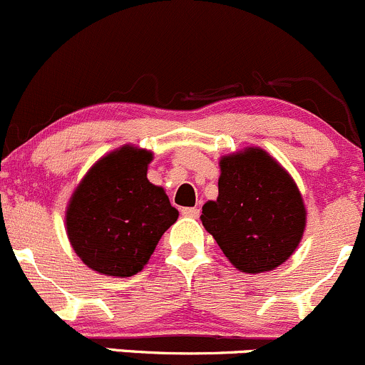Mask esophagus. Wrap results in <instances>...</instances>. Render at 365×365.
Returning <instances> with one entry per match:
<instances>
[{
	"mask_svg": "<svg viewBox=\"0 0 365 365\" xmlns=\"http://www.w3.org/2000/svg\"><path fill=\"white\" fill-rule=\"evenodd\" d=\"M181 212H182V216H186V217H198V216H200V209H197V207H184Z\"/></svg>",
	"mask_w": 365,
	"mask_h": 365,
	"instance_id": "obj_1",
	"label": "esophagus"
}]
</instances>
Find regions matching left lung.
Here are the masks:
<instances>
[{"label":"left lung","instance_id":"8db88e82","mask_svg":"<svg viewBox=\"0 0 365 365\" xmlns=\"http://www.w3.org/2000/svg\"><path fill=\"white\" fill-rule=\"evenodd\" d=\"M220 167V195L202 207V225L242 272L276 269L294 253L306 227L294 179L255 148L225 156Z\"/></svg>","mask_w":365,"mask_h":365}]
</instances>
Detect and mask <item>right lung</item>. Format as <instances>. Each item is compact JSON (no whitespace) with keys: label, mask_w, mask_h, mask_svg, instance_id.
Returning a JSON list of instances; mask_svg holds the SVG:
<instances>
[{"label":"right lung","mask_w":365,"mask_h":365,"mask_svg":"<svg viewBox=\"0 0 365 365\" xmlns=\"http://www.w3.org/2000/svg\"><path fill=\"white\" fill-rule=\"evenodd\" d=\"M151 153L130 145L101 158L78 184L66 232L89 269L128 277L142 270L158 240L178 221L163 187L148 181Z\"/></svg>","instance_id":"obj_1"}]
</instances>
